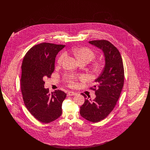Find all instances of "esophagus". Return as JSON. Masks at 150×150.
Wrapping results in <instances>:
<instances>
[{"label": "esophagus", "mask_w": 150, "mask_h": 150, "mask_svg": "<svg viewBox=\"0 0 150 150\" xmlns=\"http://www.w3.org/2000/svg\"><path fill=\"white\" fill-rule=\"evenodd\" d=\"M67 94H68V96H75V95H76L77 94V93H75V92H69L68 93H67Z\"/></svg>", "instance_id": "1"}]
</instances>
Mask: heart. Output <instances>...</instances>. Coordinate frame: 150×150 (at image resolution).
<instances>
[{
    "instance_id": "1",
    "label": "heart",
    "mask_w": 150,
    "mask_h": 150,
    "mask_svg": "<svg viewBox=\"0 0 150 150\" xmlns=\"http://www.w3.org/2000/svg\"><path fill=\"white\" fill-rule=\"evenodd\" d=\"M73 54L76 58L79 63L86 62V64L91 62L95 57V54L93 50L88 47H80L72 50ZM66 57V53L61 54L57 59V64H61ZM103 68V64L100 62H97L94 64L93 70L95 72H100ZM67 79L69 85L73 86L76 81V77L74 75H67Z\"/></svg>"
}]
</instances>
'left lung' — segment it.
Segmentation results:
<instances>
[{"label": "left lung", "mask_w": 150, "mask_h": 150, "mask_svg": "<svg viewBox=\"0 0 150 150\" xmlns=\"http://www.w3.org/2000/svg\"><path fill=\"white\" fill-rule=\"evenodd\" d=\"M91 44L102 50L105 64L103 71L95 80L94 100H88L85 94L84 103L80 107V114L88 121L97 122L103 120L113 110L124 86V71L122 58L118 50L105 40H92Z\"/></svg>", "instance_id": "8db88e82"}]
</instances>
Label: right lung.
Listing matches in <instances>:
<instances>
[{"label": "right lung", "mask_w": 150, "mask_h": 150, "mask_svg": "<svg viewBox=\"0 0 150 150\" xmlns=\"http://www.w3.org/2000/svg\"><path fill=\"white\" fill-rule=\"evenodd\" d=\"M64 47L52 43L37 44L26 53L22 61L20 81L24 103L31 114L43 123L54 121L62 114L66 94L59 90L49 93L43 80L50 78L56 56Z\"/></svg>", "instance_id": "right-lung-1"}]
</instances>
